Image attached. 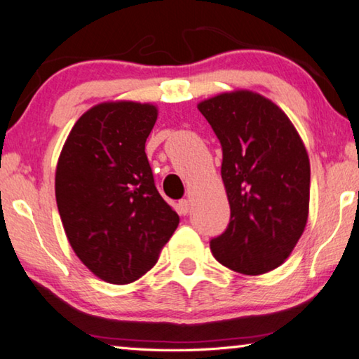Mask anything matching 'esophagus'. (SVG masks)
<instances>
[{"label": "esophagus", "mask_w": 359, "mask_h": 359, "mask_svg": "<svg viewBox=\"0 0 359 359\" xmlns=\"http://www.w3.org/2000/svg\"><path fill=\"white\" fill-rule=\"evenodd\" d=\"M190 209H191V203L188 201V199H180V201H179V210H180V214L187 215L188 212H190Z\"/></svg>", "instance_id": "esophagus-1"}]
</instances>
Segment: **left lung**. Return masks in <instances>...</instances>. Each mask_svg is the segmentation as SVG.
Masks as SVG:
<instances>
[{
  "mask_svg": "<svg viewBox=\"0 0 359 359\" xmlns=\"http://www.w3.org/2000/svg\"><path fill=\"white\" fill-rule=\"evenodd\" d=\"M222 144V179L231 218L210 241L218 263L245 276L280 266L306 228L311 163L280 107L248 90L198 104Z\"/></svg>",
  "mask_w": 359,
  "mask_h": 359,
  "instance_id": "left-lung-1",
  "label": "left lung"
}]
</instances>
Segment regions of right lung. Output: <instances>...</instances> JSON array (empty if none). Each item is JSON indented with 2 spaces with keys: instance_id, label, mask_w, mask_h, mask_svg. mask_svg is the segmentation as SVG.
Returning a JSON list of instances; mask_svg holds the SVG:
<instances>
[{
  "instance_id": "obj_1",
  "label": "right lung",
  "mask_w": 359,
  "mask_h": 359,
  "mask_svg": "<svg viewBox=\"0 0 359 359\" xmlns=\"http://www.w3.org/2000/svg\"><path fill=\"white\" fill-rule=\"evenodd\" d=\"M156 117L154 104L101 102L76 121L58 158L65 233L79 259L109 283H131L150 271L179 224L145 155Z\"/></svg>"
}]
</instances>
